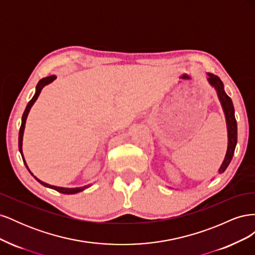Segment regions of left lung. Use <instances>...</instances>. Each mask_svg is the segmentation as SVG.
<instances>
[{
  "mask_svg": "<svg viewBox=\"0 0 255 255\" xmlns=\"http://www.w3.org/2000/svg\"><path fill=\"white\" fill-rule=\"evenodd\" d=\"M207 82L210 83L212 87L215 88L216 92H217L218 99L220 101V104L222 106L223 113L226 116V121H227V128H228V149L225 159H223L222 164L219 168L218 172L222 173L226 171V169L230 165L231 160L233 158L235 146L237 143V122L235 119V112H234V106L233 102L231 98L226 94L225 86H223L222 81L218 78L217 75L213 73H207Z\"/></svg>",
  "mask_w": 255,
  "mask_h": 255,
  "instance_id": "1",
  "label": "left lung"
}]
</instances>
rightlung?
I'll return each mask as SVG.
<instances>
[{"label": "right lung", "instance_id": "obj_1", "mask_svg": "<svg viewBox=\"0 0 255 255\" xmlns=\"http://www.w3.org/2000/svg\"><path fill=\"white\" fill-rule=\"evenodd\" d=\"M56 79V76L55 75H51V76H48V78H44V79H42V80H40L39 82H38V84H37V86H36V92H35V95H34V97L32 98V100H30V101L27 103V105H26V109H25V111H24V113H23V115H22V121H21V127H20V130H19V151H20V153H21V155H22V159H23V163H24V165H25V167L27 168V170L29 171V173L32 174L35 179L39 182L41 185H43V186H45V187H48V188H52V189H54V190H57L58 192H61V194H65V195H73V194H78V192H80V191H83L84 189H86V188H88V187H90L91 185L89 184V185H86V186H83V187H75V188H66V187H59V186H54V185H50V184H48V183H44V182H42V181H40L39 179H38V177H36L33 173H32V171L29 170L28 169V167H27V164H26V161H25V159H24V156H23V151H22V141H23V134H24V128H25V122H26V119H27V116H28V113H29V111H30V109H32V106L34 105V103L36 102V100L38 99V97H39V95H40V92H41V90H42V88L45 86V85H48V84H50V83H52L54 80Z\"/></svg>", "mask_w": 255, "mask_h": 255}]
</instances>
